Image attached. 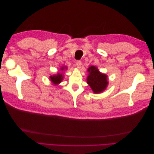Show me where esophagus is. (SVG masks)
Wrapping results in <instances>:
<instances>
[{"label":"esophagus","mask_w":154,"mask_h":154,"mask_svg":"<svg viewBox=\"0 0 154 154\" xmlns=\"http://www.w3.org/2000/svg\"><path fill=\"white\" fill-rule=\"evenodd\" d=\"M76 66L78 68H80V67L82 66V62L80 61V60H77L76 62Z\"/></svg>","instance_id":"34e87169"}]
</instances>
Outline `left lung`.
Here are the masks:
<instances>
[{
  "instance_id": "8db88e82",
  "label": "left lung",
  "mask_w": 154,
  "mask_h": 154,
  "mask_svg": "<svg viewBox=\"0 0 154 154\" xmlns=\"http://www.w3.org/2000/svg\"><path fill=\"white\" fill-rule=\"evenodd\" d=\"M88 72L89 74L87 77V83L93 92L97 94L103 91L108 84L106 75L100 72L99 70L94 66L88 68Z\"/></svg>"
}]
</instances>
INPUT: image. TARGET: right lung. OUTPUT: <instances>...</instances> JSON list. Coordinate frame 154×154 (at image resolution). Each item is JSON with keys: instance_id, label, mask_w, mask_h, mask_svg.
<instances>
[{"instance_id": "1", "label": "right lung", "mask_w": 154, "mask_h": 154, "mask_svg": "<svg viewBox=\"0 0 154 154\" xmlns=\"http://www.w3.org/2000/svg\"><path fill=\"white\" fill-rule=\"evenodd\" d=\"M61 70H62V71H63V67H62ZM50 78H51V80L54 83V84H58V83H59L62 82L63 77H62V74L58 73L57 75L53 76H51Z\"/></svg>"}]
</instances>
